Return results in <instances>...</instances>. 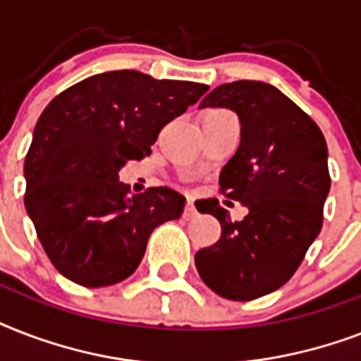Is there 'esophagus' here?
<instances>
[{
	"mask_svg": "<svg viewBox=\"0 0 361 361\" xmlns=\"http://www.w3.org/2000/svg\"><path fill=\"white\" fill-rule=\"evenodd\" d=\"M195 215H197V208H195V204H192V200L189 198V200H187V204H185V212H183V217H185V219H191V217H195Z\"/></svg>",
	"mask_w": 361,
	"mask_h": 361,
	"instance_id": "esophagus-1",
	"label": "esophagus"
}]
</instances>
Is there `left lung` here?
Listing matches in <instances>:
<instances>
[{"label": "left lung", "instance_id": "obj_1", "mask_svg": "<svg viewBox=\"0 0 361 361\" xmlns=\"http://www.w3.org/2000/svg\"><path fill=\"white\" fill-rule=\"evenodd\" d=\"M240 118V147L221 170L219 185L247 215L232 221L217 198L197 200L200 214L217 217L221 238L200 249L195 264L215 294L249 302L285 285L319 236L331 183L328 146L319 125L264 82L217 86L200 103Z\"/></svg>", "mask_w": 361, "mask_h": 361}]
</instances>
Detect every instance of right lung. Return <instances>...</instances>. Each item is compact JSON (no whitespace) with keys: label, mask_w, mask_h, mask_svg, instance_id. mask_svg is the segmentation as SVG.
Listing matches in <instances>:
<instances>
[{"label":"right lung","mask_w":361,"mask_h":361,"mask_svg":"<svg viewBox=\"0 0 361 361\" xmlns=\"http://www.w3.org/2000/svg\"><path fill=\"white\" fill-rule=\"evenodd\" d=\"M208 90L109 71L48 103L25 155L24 204L59 274L90 288L116 285L138 268L153 228L183 214V195L170 187L130 195L118 172L149 155L164 125Z\"/></svg>","instance_id":"add662e5"}]
</instances>
